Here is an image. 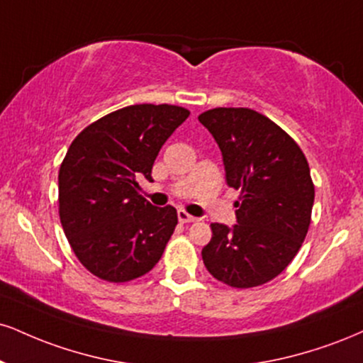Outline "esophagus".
Listing matches in <instances>:
<instances>
[{
    "mask_svg": "<svg viewBox=\"0 0 363 363\" xmlns=\"http://www.w3.org/2000/svg\"><path fill=\"white\" fill-rule=\"evenodd\" d=\"M177 218H179V221H181L182 225H184V223H194V221H198V218H194L193 215H189V213H187L186 209H179Z\"/></svg>",
    "mask_w": 363,
    "mask_h": 363,
    "instance_id": "obj_1",
    "label": "esophagus"
}]
</instances>
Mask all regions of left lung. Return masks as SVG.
Segmentation results:
<instances>
[{"mask_svg":"<svg viewBox=\"0 0 363 363\" xmlns=\"http://www.w3.org/2000/svg\"><path fill=\"white\" fill-rule=\"evenodd\" d=\"M198 120L220 147L226 184L240 191L237 225L211 223L203 262L226 286H262L291 264L311 225L314 184L306 155L281 126L250 108H213Z\"/></svg>","mask_w":363,"mask_h":363,"instance_id":"obj_1","label":"left lung"}]
</instances>
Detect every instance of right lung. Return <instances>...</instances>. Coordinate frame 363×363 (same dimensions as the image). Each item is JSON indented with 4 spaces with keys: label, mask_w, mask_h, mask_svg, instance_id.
I'll return each instance as SVG.
<instances>
[{
    "label": "right lung",
    "mask_w": 363,
    "mask_h": 363,
    "mask_svg": "<svg viewBox=\"0 0 363 363\" xmlns=\"http://www.w3.org/2000/svg\"><path fill=\"white\" fill-rule=\"evenodd\" d=\"M189 110L133 104L104 115L72 140L59 169V216L77 260L106 282H130L155 267L177 225L155 208L137 177L152 165Z\"/></svg>",
    "instance_id": "obj_1"
}]
</instances>
